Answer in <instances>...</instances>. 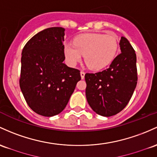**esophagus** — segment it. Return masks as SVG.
Instances as JSON below:
<instances>
[{
    "mask_svg": "<svg viewBox=\"0 0 157 157\" xmlns=\"http://www.w3.org/2000/svg\"><path fill=\"white\" fill-rule=\"evenodd\" d=\"M80 76H81L82 79H83L84 77H85V72H84L83 71H80Z\"/></svg>",
    "mask_w": 157,
    "mask_h": 157,
    "instance_id": "1",
    "label": "esophagus"
}]
</instances>
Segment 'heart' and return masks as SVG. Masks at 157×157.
Returning <instances> with one entry per match:
<instances>
[{"label": "heart", "mask_w": 157, "mask_h": 157, "mask_svg": "<svg viewBox=\"0 0 157 157\" xmlns=\"http://www.w3.org/2000/svg\"><path fill=\"white\" fill-rule=\"evenodd\" d=\"M118 48V37L113 33H89L80 36L74 45H65V55L71 65H76L84 56V61L90 69L101 70L113 61Z\"/></svg>", "instance_id": "b5f03b06"}]
</instances>
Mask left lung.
<instances>
[{"instance_id": "8db88e82", "label": "left lung", "mask_w": 157, "mask_h": 157, "mask_svg": "<svg viewBox=\"0 0 157 157\" xmlns=\"http://www.w3.org/2000/svg\"><path fill=\"white\" fill-rule=\"evenodd\" d=\"M121 53L106 70L86 73V96L93 111L105 117L120 113L130 101L137 84L136 55L125 37L120 40Z\"/></svg>"}]
</instances>
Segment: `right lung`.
Segmentation results:
<instances>
[{"label":"right lung","mask_w":157,"mask_h":157,"mask_svg":"<svg viewBox=\"0 0 157 157\" xmlns=\"http://www.w3.org/2000/svg\"><path fill=\"white\" fill-rule=\"evenodd\" d=\"M64 31L59 27L44 29L22 51L21 90L30 109L42 116L61 113L81 80L80 70L63 63Z\"/></svg>","instance_id":"add662e5"}]
</instances>
